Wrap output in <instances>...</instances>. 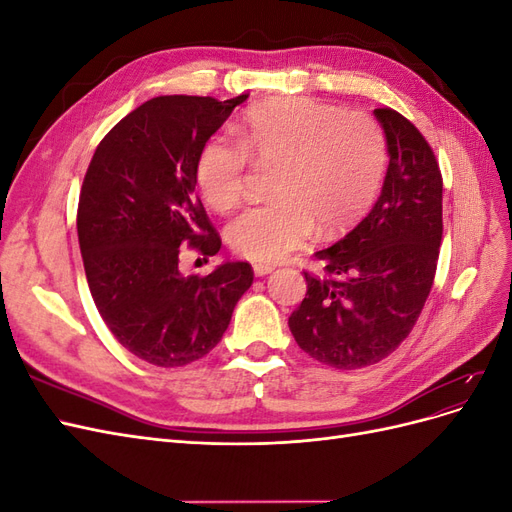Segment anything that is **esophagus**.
<instances>
[{
  "instance_id": "34e87169",
  "label": "esophagus",
  "mask_w": 512,
  "mask_h": 512,
  "mask_svg": "<svg viewBox=\"0 0 512 512\" xmlns=\"http://www.w3.org/2000/svg\"><path fill=\"white\" fill-rule=\"evenodd\" d=\"M275 271V267H271V265H262V262H256L254 265V273L258 275V277H262V275H269V273H273Z\"/></svg>"
}]
</instances>
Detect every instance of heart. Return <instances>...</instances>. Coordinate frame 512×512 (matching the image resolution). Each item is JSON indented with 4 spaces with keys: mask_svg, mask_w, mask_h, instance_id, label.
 <instances>
[{
    "mask_svg": "<svg viewBox=\"0 0 512 512\" xmlns=\"http://www.w3.org/2000/svg\"><path fill=\"white\" fill-rule=\"evenodd\" d=\"M237 145L207 143L196 162V185L213 209L239 200L245 158L275 164L273 200L245 207L226 226V241L254 262H277L314 228L333 235L374 203L386 170V138L363 111L314 98H277L247 111L235 128Z\"/></svg>",
    "mask_w": 512,
    "mask_h": 512,
    "instance_id": "b5f03b06",
    "label": "heart"
}]
</instances>
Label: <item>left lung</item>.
Wrapping results in <instances>:
<instances>
[{"label":"left lung","mask_w":512,"mask_h":512,"mask_svg":"<svg viewBox=\"0 0 512 512\" xmlns=\"http://www.w3.org/2000/svg\"><path fill=\"white\" fill-rule=\"evenodd\" d=\"M389 168L376 205L344 239L316 252L322 275L288 318L312 359L359 369L410 335L429 297L442 241V175L431 147L393 108H376Z\"/></svg>","instance_id":"8db88e82"}]
</instances>
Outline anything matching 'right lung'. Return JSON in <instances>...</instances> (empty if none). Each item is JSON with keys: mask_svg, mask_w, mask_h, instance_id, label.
Returning <instances> with one entry per match:
<instances>
[{"mask_svg": "<svg viewBox=\"0 0 512 512\" xmlns=\"http://www.w3.org/2000/svg\"><path fill=\"white\" fill-rule=\"evenodd\" d=\"M245 100L151 98L102 138L87 168L76 215L87 284L117 342L145 363L203 359L254 282L247 262L205 277L179 269V245L205 256L222 247L196 194V162Z\"/></svg>", "mask_w": 512, "mask_h": 512, "instance_id": "add662e5", "label": "right lung"}]
</instances>
